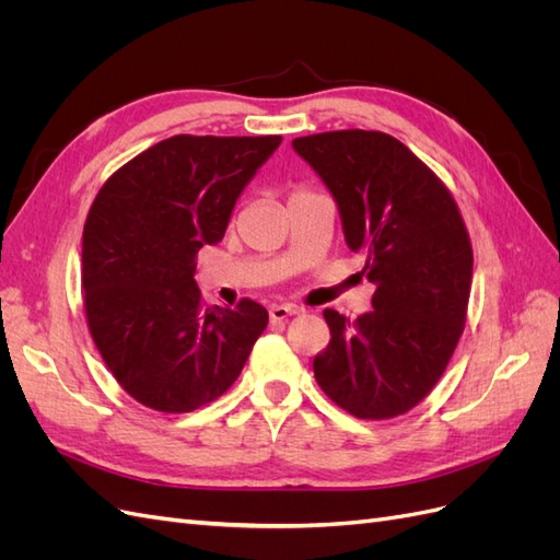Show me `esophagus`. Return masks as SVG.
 Instances as JSON below:
<instances>
[{
    "instance_id": "obj_1",
    "label": "esophagus",
    "mask_w": 560,
    "mask_h": 560,
    "mask_svg": "<svg viewBox=\"0 0 560 560\" xmlns=\"http://www.w3.org/2000/svg\"><path fill=\"white\" fill-rule=\"evenodd\" d=\"M296 313H299V306H290V303H278V306H270V311H268V315L273 322H282Z\"/></svg>"
}]
</instances>
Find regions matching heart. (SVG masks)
<instances>
[{"instance_id": "heart-1", "label": "heart", "mask_w": 560, "mask_h": 560, "mask_svg": "<svg viewBox=\"0 0 560 560\" xmlns=\"http://www.w3.org/2000/svg\"><path fill=\"white\" fill-rule=\"evenodd\" d=\"M296 194H308V191H296Z\"/></svg>"}]
</instances>
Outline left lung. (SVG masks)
<instances>
[{"instance_id":"1","label":"left lung","mask_w":560,"mask_h":560,"mask_svg":"<svg viewBox=\"0 0 560 560\" xmlns=\"http://www.w3.org/2000/svg\"><path fill=\"white\" fill-rule=\"evenodd\" d=\"M292 147L334 196L346 243L376 284L374 311L354 322L325 311L331 341L313 360L315 378L352 416H401L442 378L465 329L474 257L463 217L393 135L334 130Z\"/></svg>"}]
</instances>
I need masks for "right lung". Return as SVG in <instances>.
<instances>
[{
	"label": "right lung",
	"mask_w": 560,
	"mask_h": 560,
	"mask_svg": "<svg viewBox=\"0 0 560 560\" xmlns=\"http://www.w3.org/2000/svg\"><path fill=\"white\" fill-rule=\"evenodd\" d=\"M280 135H175L105 182L83 226L93 341L126 393L163 413L222 397L268 325L257 301L202 306L196 254L224 238L235 200Z\"/></svg>",
	"instance_id": "right-lung-1"
}]
</instances>
